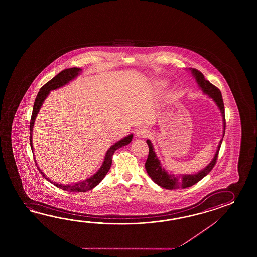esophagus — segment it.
<instances>
[{
	"label": "esophagus",
	"mask_w": 257,
	"mask_h": 257,
	"mask_svg": "<svg viewBox=\"0 0 257 257\" xmlns=\"http://www.w3.org/2000/svg\"><path fill=\"white\" fill-rule=\"evenodd\" d=\"M135 134L138 138H146L150 136V131H148L147 128L142 127V128H138Z\"/></svg>",
	"instance_id": "1"
}]
</instances>
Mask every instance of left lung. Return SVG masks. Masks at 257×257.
Returning <instances> with one entry per match:
<instances>
[{"mask_svg": "<svg viewBox=\"0 0 257 257\" xmlns=\"http://www.w3.org/2000/svg\"><path fill=\"white\" fill-rule=\"evenodd\" d=\"M194 77L196 78L199 87L202 89L203 93L208 94L209 97L213 99L214 102L218 105V109L220 110L222 115V121H223V137L225 134V127H226V120H225V109H224L223 99L222 95L218 87H216L212 83L208 82L205 79L201 71L197 69H190ZM223 138L220 140L218 144V150L215 153V156L212 161L206 166L204 169L198 172L195 175H180L179 176H175L174 175H170L162 167V164L157 158L156 154L153 151V146L150 140H147V144L149 146V155L147 161L145 163V169L147 171L148 175L153 179L154 183H156L158 186L164 187L165 189H179V188H186L196 185L199 181L204 178L206 175L210 173V171L213 169L215 164L217 163L218 152L221 146Z\"/></svg>", "mask_w": 257, "mask_h": 257, "instance_id": "left-lung-1", "label": "left lung"}]
</instances>
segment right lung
<instances>
[{"mask_svg":"<svg viewBox=\"0 0 257 257\" xmlns=\"http://www.w3.org/2000/svg\"><path fill=\"white\" fill-rule=\"evenodd\" d=\"M82 71L79 68H70V69H65L63 71H60L59 74H57L54 78H52L50 81L47 82L45 85H43L41 89L39 90V93L37 95V98L35 100L34 103L33 112H32V115H31V120H30V146H31V150L33 151V143H32V131H33L34 122L37 117V115L39 113V109L41 107V105L44 103V100L48 96L49 92L51 90H55L57 88L61 87L63 85H65L66 83L73 80L75 77L79 74V72ZM133 135L131 134L128 136L125 137L124 139L120 140L119 142H116L114 145H112L109 148V150L106 152L105 157H104V161L101 168L98 170V172H96V174H94L93 176H91L90 178H88L86 180L82 181V182H78L75 185H60L58 183H53L49 180V178L44 175L43 173L40 171V174L42 175L45 179L52 183L53 185L59 187L62 190H66L69 192H86L88 190L93 189V187L98 185L101 181L104 179V176L107 174V172L109 171L111 164H112V157L113 154L115 153V151L119 148L123 147L125 145H127L132 140ZM36 162V161H35Z\"/></svg>","mask_w":257,"mask_h":257,"instance_id":"1","label":"right lung"}]
</instances>
